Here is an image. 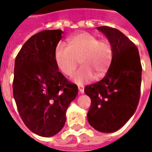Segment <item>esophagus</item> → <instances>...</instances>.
I'll return each instance as SVG.
<instances>
[{"label":"esophagus","instance_id":"1","mask_svg":"<svg viewBox=\"0 0 152 152\" xmlns=\"http://www.w3.org/2000/svg\"><path fill=\"white\" fill-rule=\"evenodd\" d=\"M78 90L81 93H84V87L82 86H78Z\"/></svg>","mask_w":152,"mask_h":152}]
</instances>
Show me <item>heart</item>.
Segmentation results:
<instances>
[{"instance_id": "1", "label": "heart", "mask_w": 152, "mask_h": 152, "mask_svg": "<svg viewBox=\"0 0 152 152\" xmlns=\"http://www.w3.org/2000/svg\"><path fill=\"white\" fill-rule=\"evenodd\" d=\"M114 56L111 42L99 39L88 32H82L70 37L67 46L59 44L55 50L56 64L61 72L71 76L80 64L82 68L74 76L78 85L104 77L108 71Z\"/></svg>"}]
</instances>
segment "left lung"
<instances>
[{"label": "left lung", "instance_id": "8db88e82", "mask_svg": "<svg viewBox=\"0 0 152 152\" xmlns=\"http://www.w3.org/2000/svg\"><path fill=\"white\" fill-rule=\"evenodd\" d=\"M97 29L111 42L114 56L105 77L84 89L91 99L87 118L95 129L112 133L124 126L137 110L142 66L137 47L124 34L109 26Z\"/></svg>", "mask_w": 152, "mask_h": 152}]
</instances>
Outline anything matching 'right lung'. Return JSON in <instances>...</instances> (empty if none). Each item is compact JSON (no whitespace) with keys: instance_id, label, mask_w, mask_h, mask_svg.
Segmentation results:
<instances>
[{"instance_id":"add662e5","label":"right lung","mask_w":152,"mask_h":152,"mask_svg":"<svg viewBox=\"0 0 152 152\" xmlns=\"http://www.w3.org/2000/svg\"><path fill=\"white\" fill-rule=\"evenodd\" d=\"M64 32L46 30L24 44L15 61L13 96L22 120L30 130L48 137L66 122V111L78 92L58 71L55 50Z\"/></svg>"}]
</instances>
